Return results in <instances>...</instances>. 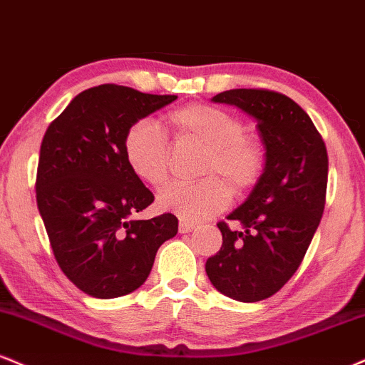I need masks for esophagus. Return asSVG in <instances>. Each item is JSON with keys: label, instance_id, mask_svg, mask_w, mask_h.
<instances>
[{"label": "esophagus", "instance_id": "34e87169", "mask_svg": "<svg viewBox=\"0 0 365 365\" xmlns=\"http://www.w3.org/2000/svg\"><path fill=\"white\" fill-rule=\"evenodd\" d=\"M194 230H195L194 225H190V222H187V221H180L178 231L182 232V235H187V232H192Z\"/></svg>", "mask_w": 365, "mask_h": 365}]
</instances>
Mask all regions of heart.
Instances as JSON below:
<instances>
[{"instance_id": "1", "label": "heart", "mask_w": 365, "mask_h": 365, "mask_svg": "<svg viewBox=\"0 0 365 365\" xmlns=\"http://www.w3.org/2000/svg\"><path fill=\"white\" fill-rule=\"evenodd\" d=\"M178 138L192 139L207 148L197 183L173 182L158 192L161 210L199 222L222 212L231 202V187L247 192L260 180L265 165L263 149L245 138V125L232 113L210 105H187L170 115ZM124 155L135 177L161 185L168 177L171 151L163 130L153 120H139L127 130Z\"/></svg>"}]
</instances>
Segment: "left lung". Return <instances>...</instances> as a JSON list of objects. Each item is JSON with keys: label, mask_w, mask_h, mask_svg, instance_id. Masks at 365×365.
<instances>
[{"label": "left lung", "mask_w": 365, "mask_h": 365, "mask_svg": "<svg viewBox=\"0 0 365 365\" xmlns=\"http://www.w3.org/2000/svg\"><path fill=\"white\" fill-rule=\"evenodd\" d=\"M257 120L265 165L247 200L219 222L222 247L205 262L210 284L241 302L274 296L299 269L324 209L328 155L308 113L277 91L238 90L212 96Z\"/></svg>", "instance_id": "1"}]
</instances>
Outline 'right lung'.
<instances>
[{"label":"right lung","mask_w":365,"mask_h":365,"mask_svg":"<svg viewBox=\"0 0 365 365\" xmlns=\"http://www.w3.org/2000/svg\"><path fill=\"white\" fill-rule=\"evenodd\" d=\"M177 95L100 85L81 91L46 130L37 205L66 277L98 299L146 282L158 248L178 232L173 214L135 221L155 200L124 155L127 130Z\"/></svg>","instance_id":"obj_1"}]
</instances>
